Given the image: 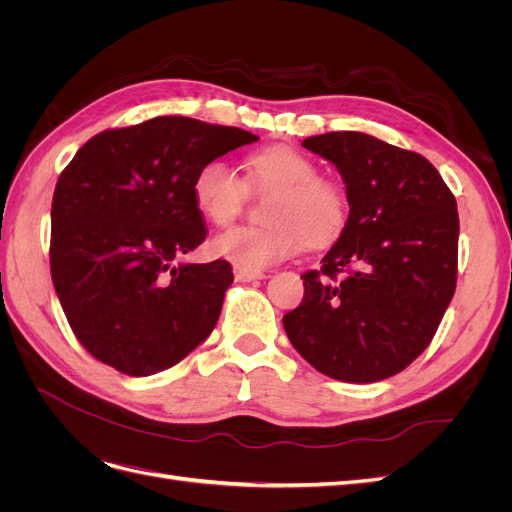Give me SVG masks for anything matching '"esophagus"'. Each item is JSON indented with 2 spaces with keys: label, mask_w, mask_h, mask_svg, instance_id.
<instances>
[{
  "label": "esophagus",
  "mask_w": 512,
  "mask_h": 512,
  "mask_svg": "<svg viewBox=\"0 0 512 512\" xmlns=\"http://www.w3.org/2000/svg\"><path fill=\"white\" fill-rule=\"evenodd\" d=\"M265 273L256 271V269H245V267H235V280L237 282H254V280H265Z\"/></svg>",
  "instance_id": "obj_1"
}]
</instances>
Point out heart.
I'll list each match as a JSON object with an SVG mask.
<instances>
[{
    "mask_svg": "<svg viewBox=\"0 0 512 512\" xmlns=\"http://www.w3.org/2000/svg\"><path fill=\"white\" fill-rule=\"evenodd\" d=\"M247 181L273 196L262 211L265 224L230 228L211 241L213 254L232 265H275L299 254L307 243H333L348 224L350 203L342 185L318 177V166L290 147H269L250 156ZM192 196L211 224L228 226L245 207L247 185L226 160L213 158L196 170Z\"/></svg>",
    "mask_w": 512,
    "mask_h": 512,
    "instance_id": "b5f03b06",
    "label": "heart"
}]
</instances>
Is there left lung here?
Here are the masks:
<instances>
[{
    "label": "left lung",
    "mask_w": 512,
    "mask_h": 512,
    "mask_svg": "<svg viewBox=\"0 0 512 512\" xmlns=\"http://www.w3.org/2000/svg\"><path fill=\"white\" fill-rule=\"evenodd\" d=\"M303 147L335 164L350 215L322 267L301 275L286 335L324 376L391 378L429 346L455 294V196L421 153L376 136L327 132Z\"/></svg>",
    "instance_id": "8db88e82"
}]
</instances>
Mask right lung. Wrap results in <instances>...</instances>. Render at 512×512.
<instances>
[{"mask_svg": "<svg viewBox=\"0 0 512 512\" xmlns=\"http://www.w3.org/2000/svg\"><path fill=\"white\" fill-rule=\"evenodd\" d=\"M258 136L190 117L104 130L59 175L51 277L76 339L126 376L177 365L211 335L232 284L226 260L179 262L207 239L196 170Z\"/></svg>", "mask_w": 512, "mask_h": 512, "instance_id": "obj_1", "label": "right lung"}]
</instances>
